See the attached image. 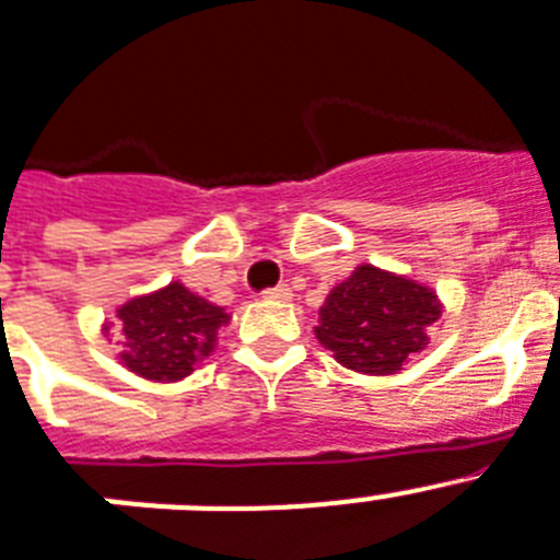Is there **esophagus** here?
Wrapping results in <instances>:
<instances>
[{"label": "esophagus", "instance_id": "1", "mask_svg": "<svg viewBox=\"0 0 560 560\" xmlns=\"http://www.w3.org/2000/svg\"><path fill=\"white\" fill-rule=\"evenodd\" d=\"M261 299H267V302H290V299H293V290H290L288 284H279V288L265 290Z\"/></svg>", "mask_w": 560, "mask_h": 560}]
</instances>
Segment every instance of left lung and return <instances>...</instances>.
I'll use <instances>...</instances> for the list:
<instances>
[{
  "instance_id": "left-lung-1",
  "label": "left lung",
  "mask_w": 560,
  "mask_h": 560,
  "mask_svg": "<svg viewBox=\"0 0 560 560\" xmlns=\"http://www.w3.org/2000/svg\"><path fill=\"white\" fill-rule=\"evenodd\" d=\"M439 318L441 302L430 288L407 276L359 265L318 310L316 338L347 370L393 375L430 345L427 330Z\"/></svg>"
}]
</instances>
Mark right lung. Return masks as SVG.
I'll return each mask as SVG.
<instances>
[{
    "mask_svg": "<svg viewBox=\"0 0 560 560\" xmlns=\"http://www.w3.org/2000/svg\"><path fill=\"white\" fill-rule=\"evenodd\" d=\"M121 364L150 382H182L215 347L230 316L224 307L171 281L150 295H136L116 310ZM110 327H105V332Z\"/></svg>",
    "mask_w": 560,
    "mask_h": 560,
    "instance_id": "add662e5",
    "label": "right lung"
}]
</instances>
